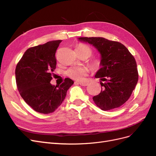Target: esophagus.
<instances>
[{"instance_id": "1", "label": "esophagus", "mask_w": 156, "mask_h": 156, "mask_svg": "<svg viewBox=\"0 0 156 156\" xmlns=\"http://www.w3.org/2000/svg\"><path fill=\"white\" fill-rule=\"evenodd\" d=\"M76 83H78V84L82 85V86H87L88 85L87 82H76Z\"/></svg>"}]
</instances>
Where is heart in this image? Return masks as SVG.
Instances as JSON below:
<instances>
[{
  "label": "heart",
  "instance_id": "b5f03b06",
  "mask_svg": "<svg viewBox=\"0 0 156 156\" xmlns=\"http://www.w3.org/2000/svg\"><path fill=\"white\" fill-rule=\"evenodd\" d=\"M76 51L86 54L88 57L91 56L93 54L92 49L87 45L84 44H78L76 48ZM90 65L94 71H98L102 67V61L101 58H93L90 62ZM66 74L69 78H72L73 80L80 81V80H82L87 75V69L84 67H72L67 70Z\"/></svg>",
  "mask_w": 156,
  "mask_h": 156
}]
</instances>
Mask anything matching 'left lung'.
<instances>
[{
	"label": "left lung",
	"instance_id": "obj_1",
	"mask_svg": "<svg viewBox=\"0 0 156 156\" xmlns=\"http://www.w3.org/2000/svg\"><path fill=\"white\" fill-rule=\"evenodd\" d=\"M80 41L93 44L101 55L102 67L95 75L102 87L93 97L103 111L119 108L129 98L137 83L136 61L124 44L104 37H79Z\"/></svg>",
	"mask_w": 156,
	"mask_h": 156
}]
</instances>
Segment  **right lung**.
I'll return each mask as SVG.
<instances>
[{
  "label": "right lung",
  "instance_id": "right-lung-1",
  "mask_svg": "<svg viewBox=\"0 0 156 156\" xmlns=\"http://www.w3.org/2000/svg\"><path fill=\"white\" fill-rule=\"evenodd\" d=\"M62 41L56 40L29 48L16 66V83L20 94L34 111L40 113L54 112L74 83L68 78L59 85L51 83L52 72L56 67L55 54Z\"/></svg>",
  "mask_w": 156,
  "mask_h": 156
}]
</instances>
